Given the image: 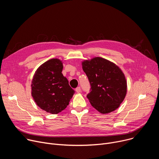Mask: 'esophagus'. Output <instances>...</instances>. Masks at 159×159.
I'll return each instance as SVG.
<instances>
[{
    "label": "esophagus",
    "instance_id": "1",
    "mask_svg": "<svg viewBox=\"0 0 159 159\" xmlns=\"http://www.w3.org/2000/svg\"><path fill=\"white\" fill-rule=\"evenodd\" d=\"M75 91H76L77 93H80V91H81V89H80V87H77L75 89Z\"/></svg>",
    "mask_w": 159,
    "mask_h": 159
}]
</instances>
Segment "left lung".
I'll list each match as a JSON object with an SVG mask.
<instances>
[{"instance_id":"obj_1","label":"left lung","mask_w":159,"mask_h":159,"mask_svg":"<svg viewBox=\"0 0 159 159\" xmlns=\"http://www.w3.org/2000/svg\"><path fill=\"white\" fill-rule=\"evenodd\" d=\"M82 69L91 87L87 98L93 107L102 114L116 109L127 89L125 75L120 68L109 60L96 57L83 61Z\"/></svg>"}]
</instances>
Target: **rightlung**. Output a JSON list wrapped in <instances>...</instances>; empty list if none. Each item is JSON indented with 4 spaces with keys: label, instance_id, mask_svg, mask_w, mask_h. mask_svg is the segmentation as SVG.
Returning <instances> with one entry per match:
<instances>
[{
    "label": "right lung",
    "instance_id": "add662e5",
    "mask_svg": "<svg viewBox=\"0 0 159 159\" xmlns=\"http://www.w3.org/2000/svg\"><path fill=\"white\" fill-rule=\"evenodd\" d=\"M63 64L53 58L42 64L36 71L31 84L32 96L37 105L52 114L64 110L75 90L61 74Z\"/></svg>",
    "mask_w": 159,
    "mask_h": 159
}]
</instances>
